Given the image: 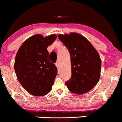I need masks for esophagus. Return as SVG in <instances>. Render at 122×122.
<instances>
[{"mask_svg": "<svg viewBox=\"0 0 122 122\" xmlns=\"http://www.w3.org/2000/svg\"><path fill=\"white\" fill-rule=\"evenodd\" d=\"M55 66H56V67H57V68H59V62L58 61V62H56V63H55Z\"/></svg>", "mask_w": 122, "mask_h": 122, "instance_id": "34e87169", "label": "esophagus"}]
</instances>
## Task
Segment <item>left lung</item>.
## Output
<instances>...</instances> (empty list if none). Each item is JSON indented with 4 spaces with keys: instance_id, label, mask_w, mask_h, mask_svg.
Listing matches in <instances>:
<instances>
[{
    "instance_id": "left-lung-1",
    "label": "left lung",
    "mask_w": 122,
    "mask_h": 122,
    "mask_svg": "<svg viewBox=\"0 0 122 122\" xmlns=\"http://www.w3.org/2000/svg\"><path fill=\"white\" fill-rule=\"evenodd\" d=\"M71 57V77L66 83L72 93L82 94L94 88L100 77L102 61L95 48L84 36L76 32L59 34Z\"/></svg>"
}]
</instances>
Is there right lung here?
<instances>
[{
	"label": "right lung",
	"instance_id": "obj_1",
	"mask_svg": "<svg viewBox=\"0 0 122 122\" xmlns=\"http://www.w3.org/2000/svg\"><path fill=\"white\" fill-rule=\"evenodd\" d=\"M56 38L55 34L45 37L34 35L25 41L17 52L14 64L17 78L32 95L44 96L52 89L57 68L49 60L47 48Z\"/></svg>",
	"mask_w": 122,
	"mask_h": 122
}]
</instances>
